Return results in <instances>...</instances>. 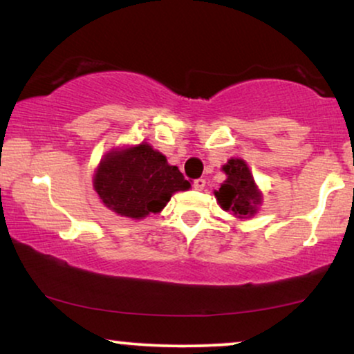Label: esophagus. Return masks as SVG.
<instances>
[{
  "label": "esophagus",
  "mask_w": 354,
  "mask_h": 354,
  "mask_svg": "<svg viewBox=\"0 0 354 354\" xmlns=\"http://www.w3.org/2000/svg\"><path fill=\"white\" fill-rule=\"evenodd\" d=\"M205 185H206L205 178H196V180L194 182V188H195V190H203Z\"/></svg>",
  "instance_id": "1"
}]
</instances>
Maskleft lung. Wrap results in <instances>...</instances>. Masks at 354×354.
Segmentation results:
<instances>
[{
    "instance_id": "8db88e82",
    "label": "left lung",
    "mask_w": 354,
    "mask_h": 354,
    "mask_svg": "<svg viewBox=\"0 0 354 354\" xmlns=\"http://www.w3.org/2000/svg\"><path fill=\"white\" fill-rule=\"evenodd\" d=\"M223 171L227 178L214 194L221 208L232 211L239 218L254 216L261 198L247 164L242 159H231Z\"/></svg>"
}]
</instances>
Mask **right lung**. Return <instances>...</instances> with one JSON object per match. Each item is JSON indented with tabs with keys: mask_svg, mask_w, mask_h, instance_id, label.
Returning a JSON list of instances; mask_svg holds the SVG:
<instances>
[{
	"mask_svg": "<svg viewBox=\"0 0 354 354\" xmlns=\"http://www.w3.org/2000/svg\"><path fill=\"white\" fill-rule=\"evenodd\" d=\"M94 188L102 203L127 218L159 213L174 192L190 188L182 172L169 166L166 156L141 143L107 154L95 172Z\"/></svg>",
	"mask_w": 354,
	"mask_h": 354,
	"instance_id": "1",
	"label": "right lung"
}]
</instances>
